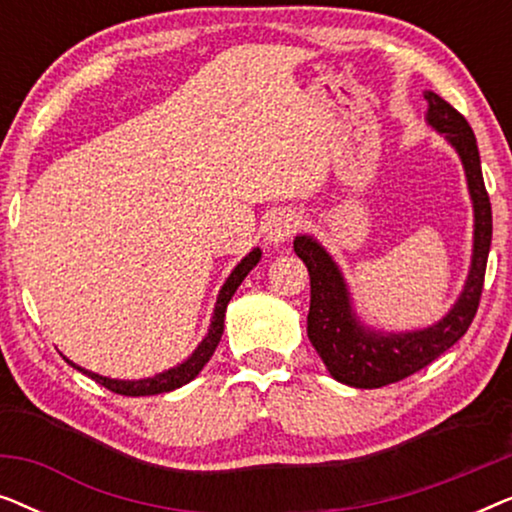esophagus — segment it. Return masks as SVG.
Segmentation results:
<instances>
[{
	"label": "esophagus",
	"mask_w": 512,
	"mask_h": 512,
	"mask_svg": "<svg viewBox=\"0 0 512 512\" xmlns=\"http://www.w3.org/2000/svg\"><path fill=\"white\" fill-rule=\"evenodd\" d=\"M300 228V216L296 212H291V209H279L270 216L268 226H265V242L270 244V247H282L284 242H289L293 235H296V230Z\"/></svg>",
	"instance_id": "esophagus-1"
}]
</instances>
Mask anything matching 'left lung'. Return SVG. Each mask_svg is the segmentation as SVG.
I'll return each mask as SVG.
<instances>
[{"label":"left lung","mask_w":512,"mask_h":512,"mask_svg":"<svg viewBox=\"0 0 512 512\" xmlns=\"http://www.w3.org/2000/svg\"><path fill=\"white\" fill-rule=\"evenodd\" d=\"M426 123L457 151L473 202V256L464 289L443 319L417 331H377L354 310L345 275L312 235H298L293 251L310 272L307 338L333 380L356 389H377L408 377L447 352L468 331L478 312L492 244V205L482 181L478 142L471 125L443 97L424 90Z\"/></svg>","instance_id":"obj_1"}]
</instances>
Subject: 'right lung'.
<instances>
[{
	"mask_svg": "<svg viewBox=\"0 0 512 512\" xmlns=\"http://www.w3.org/2000/svg\"><path fill=\"white\" fill-rule=\"evenodd\" d=\"M261 254L263 251L258 247L251 249L249 254L235 265L226 282H223L219 296H216L214 314H212V321H209L207 335L202 338L200 345L195 347V352L188 356L186 361L177 363L174 368H167V370H163V373H158L153 377H144V380H116V377H104V375L93 373V370L76 366L74 361H69L65 356L67 363L69 366H74L76 370H81L83 375L93 377V380L100 382L102 387H107L109 391H114V394H121V396H153V394H165V391H174V389L184 387V384L195 380V377L200 375V370L207 366V361L212 359L214 349H216V345H219V340L223 335V319H226V307L230 303V298L235 296L237 286L242 284V279L256 268L258 261H261Z\"/></svg>",
	"mask_w": 512,
	"mask_h": 512,
	"instance_id": "1",
	"label": "right lung"
}]
</instances>
